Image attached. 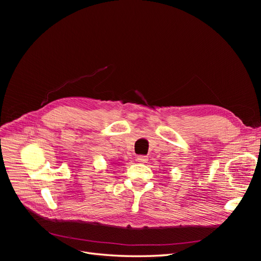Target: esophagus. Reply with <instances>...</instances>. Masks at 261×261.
<instances>
[{"mask_svg": "<svg viewBox=\"0 0 261 261\" xmlns=\"http://www.w3.org/2000/svg\"><path fill=\"white\" fill-rule=\"evenodd\" d=\"M139 163H146L148 161V156L146 155H138L137 159H136Z\"/></svg>", "mask_w": 261, "mask_h": 261, "instance_id": "obj_1", "label": "esophagus"}]
</instances>
